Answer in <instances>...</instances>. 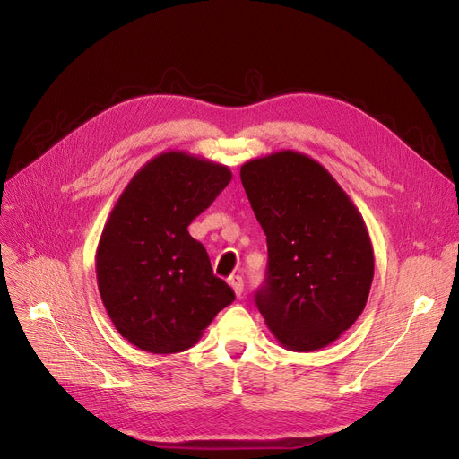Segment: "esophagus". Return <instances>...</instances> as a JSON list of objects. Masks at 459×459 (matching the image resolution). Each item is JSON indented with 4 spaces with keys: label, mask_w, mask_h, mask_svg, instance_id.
I'll return each instance as SVG.
<instances>
[{
    "label": "esophagus",
    "mask_w": 459,
    "mask_h": 459,
    "mask_svg": "<svg viewBox=\"0 0 459 459\" xmlns=\"http://www.w3.org/2000/svg\"><path fill=\"white\" fill-rule=\"evenodd\" d=\"M229 284H230V288L234 290L236 298H242V292H244V279L239 277V275L230 277V279H229Z\"/></svg>",
    "instance_id": "34e87169"
}]
</instances>
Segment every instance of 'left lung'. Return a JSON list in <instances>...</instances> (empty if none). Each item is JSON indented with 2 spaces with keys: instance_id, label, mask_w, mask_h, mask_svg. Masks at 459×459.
Returning a JSON list of instances; mask_svg holds the SVG:
<instances>
[{
  "instance_id": "left-lung-1",
  "label": "left lung",
  "mask_w": 459,
  "mask_h": 459,
  "mask_svg": "<svg viewBox=\"0 0 459 459\" xmlns=\"http://www.w3.org/2000/svg\"><path fill=\"white\" fill-rule=\"evenodd\" d=\"M268 242V279L255 301L290 351L333 344L365 310L374 279L367 223L327 169L279 151L239 169Z\"/></svg>"
}]
</instances>
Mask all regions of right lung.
I'll return each mask as SVG.
<instances>
[{
  "label": "right lung",
  "instance_id": "right-lung-1",
  "mask_svg": "<svg viewBox=\"0 0 459 459\" xmlns=\"http://www.w3.org/2000/svg\"><path fill=\"white\" fill-rule=\"evenodd\" d=\"M230 180L223 163L167 151L139 169L109 212L96 247V281L109 320L135 348L184 351L234 301L187 232Z\"/></svg>",
  "mask_w": 459,
  "mask_h": 459
}]
</instances>
